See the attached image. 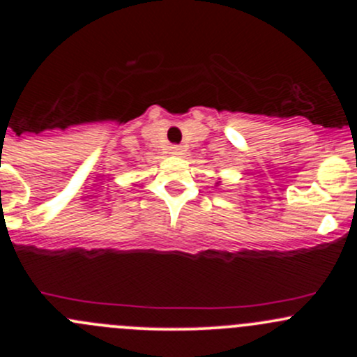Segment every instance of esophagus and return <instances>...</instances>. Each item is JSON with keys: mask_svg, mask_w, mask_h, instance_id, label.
I'll return each instance as SVG.
<instances>
[{"mask_svg": "<svg viewBox=\"0 0 357 357\" xmlns=\"http://www.w3.org/2000/svg\"><path fill=\"white\" fill-rule=\"evenodd\" d=\"M183 152H185V150H183L181 146H178V145H172L171 149H169V153H171V155H176V157L183 155Z\"/></svg>", "mask_w": 357, "mask_h": 357, "instance_id": "obj_1", "label": "esophagus"}]
</instances>
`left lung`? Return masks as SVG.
<instances>
[{
	"label": "left lung",
	"instance_id": "obj_1",
	"mask_svg": "<svg viewBox=\"0 0 357 357\" xmlns=\"http://www.w3.org/2000/svg\"><path fill=\"white\" fill-rule=\"evenodd\" d=\"M219 185H221V181H218V183H215V186H219Z\"/></svg>",
	"mask_w": 357,
	"mask_h": 357
}]
</instances>
